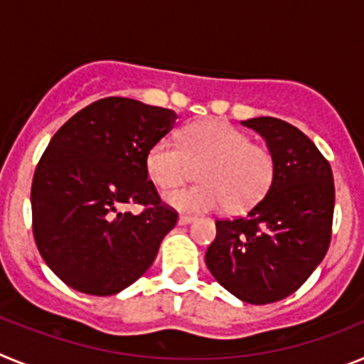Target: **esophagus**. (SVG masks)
<instances>
[{
  "label": "esophagus",
  "instance_id": "esophagus-1",
  "mask_svg": "<svg viewBox=\"0 0 364 364\" xmlns=\"http://www.w3.org/2000/svg\"><path fill=\"white\" fill-rule=\"evenodd\" d=\"M193 220H195V218L189 217V215H180V217H178V224H180V226H186V224H191Z\"/></svg>",
  "mask_w": 364,
  "mask_h": 364
}]
</instances>
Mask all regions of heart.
I'll return each mask as SVG.
<instances>
[{
  "instance_id": "b5f03b06",
  "label": "heart",
  "mask_w": 364,
  "mask_h": 364,
  "mask_svg": "<svg viewBox=\"0 0 364 364\" xmlns=\"http://www.w3.org/2000/svg\"><path fill=\"white\" fill-rule=\"evenodd\" d=\"M198 169L202 184L178 189L166 197L178 211L204 213L230 205L240 211L255 205L272 186L275 162L266 147L222 120L189 124L180 133V146L160 138L146 154L149 178L162 191L176 188Z\"/></svg>"
}]
</instances>
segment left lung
<instances>
[{"instance_id":"obj_1","label":"left lung","mask_w":364,"mask_h":364,"mask_svg":"<svg viewBox=\"0 0 364 364\" xmlns=\"http://www.w3.org/2000/svg\"><path fill=\"white\" fill-rule=\"evenodd\" d=\"M268 144L272 186L246 217L217 220L205 266L218 284L250 304L297 291L324 259L332 239V167L306 134L279 118L242 122Z\"/></svg>"}]
</instances>
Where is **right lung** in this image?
Here are the masks:
<instances>
[{"mask_svg":"<svg viewBox=\"0 0 364 364\" xmlns=\"http://www.w3.org/2000/svg\"><path fill=\"white\" fill-rule=\"evenodd\" d=\"M176 118L171 109L111 96L56 131L32 178V233L67 286L114 295L153 264L178 213L147 178L146 154ZM129 203L143 213L122 212Z\"/></svg>","mask_w":364,"mask_h":364,"instance_id":"add662e5","label":"right lung"}]
</instances>
